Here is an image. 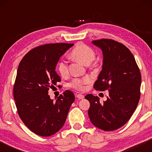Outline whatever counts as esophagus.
<instances>
[{"instance_id": "esophagus-1", "label": "esophagus", "mask_w": 152, "mask_h": 152, "mask_svg": "<svg viewBox=\"0 0 152 152\" xmlns=\"http://www.w3.org/2000/svg\"><path fill=\"white\" fill-rule=\"evenodd\" d=\"M76 98H78V99H83L84 98V95L82 94H76Z\"/></svg>"}]
</instances>
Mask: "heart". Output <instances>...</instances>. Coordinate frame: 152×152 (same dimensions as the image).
I'll list each match as a JSON object with an SVG mask.
<instances>
[{"label":"heart","instance_id":"heart-1","mask_svg":"<svg viewBox=\"0 0 152 152\" xmlns=\"http://www.w3.org/2000/svg\"><path fill=\"white\" fill-rule=\"evenodd\" d=\"M71 58L84 65L88 66L92 64L96 57L94 51L92 49L83 43H78L76 45L70 53ZM58 70L61 77H66L69 74V68L67 61L61 60L58 64ZM91 78L86 76L82 78H74L70 83L72 88H75L78 91H84L86 88V85L91 82Z\"/></svg>","mask_w":152,"mask_h":152}]
</instances>
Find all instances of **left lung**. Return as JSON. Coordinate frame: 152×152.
<instances>
[{
  "label": "left lung",
  "mask_w": 152,
  "mask_h": 152,
  "mask_svg": "<svg viewBox=\"0 0 152 152\" xmlns=\"http://www.w3.org/2000/svg\"><path fill=\"white\" fill-rule=\"evenodd\" d=\"M92 43L103 54L102 69L94 88L100 91L109 90V96L101 104L98 96L86 95L91 104L88 116L95 127L110 132L124 125L137 108L141 76L134 56L122 43L109 39Z\"/></svg>",
  "instance_id": "8db88e82"
}]
</instances>
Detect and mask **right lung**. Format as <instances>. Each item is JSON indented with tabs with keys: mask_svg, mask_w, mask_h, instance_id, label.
<instances>
[{
	"mask_svg": "<svg viewBox=\"0 0 152 152\" xmlns=\"http://www.w3.org/2000/svg\"><path fill=\"white\" fill-rule=\"evenodd\" d=\"M73 45L58 43L38 46L20 61L13 88L15 104L22 121L38 135L48 137L57 133L75 99L68 90L56 102L48 94L49 89L61 81L56 72L60 58Z\"/></svg>",
	"mask_w": 152,
	"mask_h": 152,
	"instance_id": "right-lung-1",
	"label": "right lung"
}]
</instances>
